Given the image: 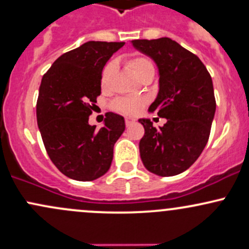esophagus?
Returning a JSON list of instances; mask_svg holds the SVG:
<instances>
[{"mask_svg": "<svg viewBox=\"0 0 249 249\" xmlns=\"http://www.w3.org/2000/svg\"><path fill=\"white\" fill-rule=\"evenodd\" d=\"M135 122H136V119L132 118V117H126V118H125V124H126V126H129V125L133 124Z\"/></svg>", "mask_w": 249, "mask_h": 249, "instance_id": "obj_1", "label": "esophagus"}]
</instances>
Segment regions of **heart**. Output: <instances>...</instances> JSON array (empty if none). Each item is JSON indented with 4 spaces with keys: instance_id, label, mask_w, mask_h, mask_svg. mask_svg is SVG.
<instances>
[{
    "instance_id": "1",
    "label": "heart",
    "mask_w": 249,
    "mask_h": 249,
    "mask_svg": "<svg viewBox=\"0 0 249 249\" xmlns=\"http://www.w3.org/2000/svg\"><path fill=\"white\" fill-rule=\"evenodd\" d=\"M129 66L131 68L135 75L138 76L149 67L152 66V62L150 61L149 59L145 58V56H133L132 59L129 61ZM113 70V62H108L106 64V66L104 67L102 72V85L106 84V80H107V76L110 75V73ZM142 105H143V102L139 99H135V98H122V99H118L116 103H114V108L117 111L122 112V113L125 114H135L141 110Z\"/></svg>"
}]
</instances>
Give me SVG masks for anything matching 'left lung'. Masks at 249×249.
Listing matches in <instances>:
<instances>
[{
    "label": "left lung",
    "instance_id": "left-lung-1",
    "mask_svg": "<svg viewBox=\"0 0 249 249\" xmlns=\"http://www.w3.org/2000/svg\"><path fill=\"white\" fill-rule=\"evenodd\" d=\"M131 43L157 65L160 89L149 112L166 118L158 129L150 119L138 120L145 130L142 162L150 173L175 176L195 163L208 142L216 110L212 76L195 54L169 37Z\"/></svg>",
    "mask_w": 249,
    "mask_h": 249
}]
</instances>
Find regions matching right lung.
<instances>
[{
	"label": "right lung",
	"mask_w": 249,
	"mask_h": 249,
	"mask_svg": "<svg viewBox=\"0 0 249 249\" xmlns=\"http://www.w3.org/2000/svg\"><path fill=\"white\" fill-rule=\"evenodd\" d=\"M125 42L89 41L62 54L41 80L36 119L46 151L54 165L75 181H93L105 175L113 146L125 130V120L108 112L104 126L89 124L102 93L106 62Z\"/></svg>",
	"instance_id": "add662e5"
}]
</instances>
